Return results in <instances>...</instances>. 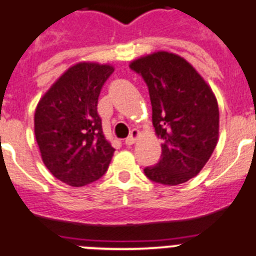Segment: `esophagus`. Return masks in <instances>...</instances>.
Segmentation results:
<instances>
[{"label":"esophagus","instance_id":"esophagus-1","mask_svg":"<svg viewBox=\"0 0 256 256\" xmlns=\"http://www.w3.org/2000/svg\"><path fill=\"white\" fill-rule=\"evenodd\" d=\"M140 134H141V133H140V130H136V128H133V130H130V136H128L126 138V145H132V144L136 142L137 140H138Z\"/></svg>","mask_w":256,"mask_h":256}]
</instances>
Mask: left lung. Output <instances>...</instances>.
<instances>
[{
  "label": "left lung",
  "mask_w": 256,
  "mask_h": 256,
  "mask_svg": "<svg viewBox=\"0 0 256 256\" xmlns=\"http://www.w3.org/2000/svg\"><path fill=\"white\" fill-rule=\"evenodd\" d=\"M130 67L148 84L152 126L162 138L156 166L145 168L150 180L178 185L196 178L219 140V106L212 89L190 63L171 52H154Z\"/></svg>",
  "instance_id": "1"
}]
</instances>
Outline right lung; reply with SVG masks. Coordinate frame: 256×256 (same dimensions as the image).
Here are the masks:
<instances>
[{
    "mask_svg": "<svg viewBox=\"0 0 256 256\" xmlns=\"http://www.w3.org/2000/svg\"><path fill=\"white\" fill-rule=\"evenodd\" d=\"M114 66L78 62L44 93L34 111V136L44 164L70 186H85L106 172L115 149L102 130L98 96Z\"/></svg>",
    "mask_w": 256,
    "mask_h": 256,
    "instance_id": "obj_1",
    "label": "right lung"
}]
</instances>
